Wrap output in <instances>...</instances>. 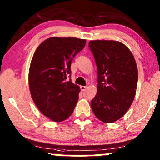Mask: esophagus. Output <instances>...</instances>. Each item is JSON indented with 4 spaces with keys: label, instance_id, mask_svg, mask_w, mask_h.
<instances>
[{
    "label": "esophagus",
    "instance_id": "1",
    "mask_svg": "<svg viewBox=\"0 0 160 160\" xmlns=\"http://www.w3.org/2000/svg\"><path fill=\"white\" fill-rule=\"evenodd\" d=\"M86 88H87V86H80V89H81L82 92H84L86 89Z\"/></svg>",
    "mask_w": 160,
    "mask_h": 160
}]
</instances>
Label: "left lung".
Listing matches in <instances>:
<instances>
[{
	"instance_id": "obj_1",
	"label": "left lung",
	"mask_w": 160,
	"mask_h": 160,
	"mask_svg": "<svg viewBox=\"0 0 160 160\" xmlns=\"http://www.w3.org/2000/svg\"><path fill=\"white\" fill-rule=\"evenodd\" d=\"M98 72L97 93L91 102L95 117L105 123L118 120L127 112L135 96L138 68L132 53L115 40H91Z\"/></svg>"
}]
</instances>
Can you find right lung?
Returning a JSON list of instances; mask_svg holds the SVG:
<instances>
[{"label": "right lung", "mask_w": 160, "mask_h": 160, "mask_svg": "<svg viewBox=\"0 0 160 160\" xmlns=\"http://www.w3.org/2000/svg\"><path fill=\"white\" fill-rule=\"evenodd\" d=\"M86 40L76 38H48L40 43L32 57L28 74L31 95L40 111L54 122L72 114L80 89L70 80L74 57Z\"/></svg>", "instance_id": "right-lung-1"}]
</instances>
